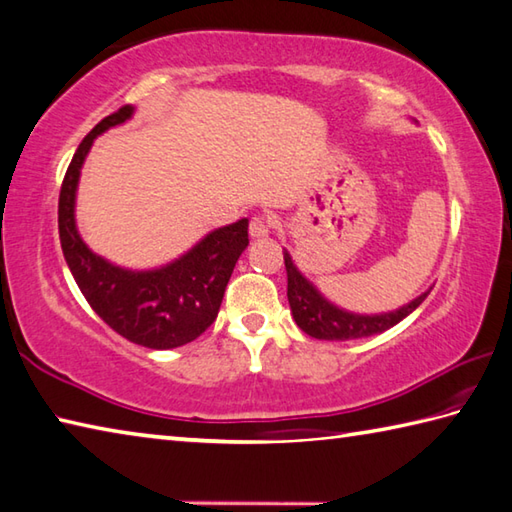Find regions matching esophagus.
<instances>
[{
	"label": "esophagus",
	"mask_w": 512,
	"mask_h": 512,
	"mask_svg": "<svg viewBox=\"0 0 512 512\" xmlns=\"http://www.w3.org/2000/svg\"><path fill=\"white\" fill-rule=\"evenodd\" d=\"M277 219L271 215H255L250 219V237L253 239H262L271 235V230L275 228Z\"/></svg>",
	"instance_id": "1"
}]
</instances>
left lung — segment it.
I'll return each mask as SVG.
<instances>
[{
	"mask_svg": "<svg viewBox=\"0 0 512 512\" xmlns=\"http://www.w3.org/2000/svg\"><path fill=\"white\" fill-rule=\"evenodd\" d=\"M284 266H286V277H288V304H291L293 318L306 336L318 338V340H356V338H367L376 336V333H383L392 329L394 324L407 318L412 311L418 309L427 293L418 295L416 300L410 304L401 306V309L380 313V315H358L351 311H342L336 304L324 300L318 288H315L306 277L297 271L291 255L284 250Z\"/></svg>",
	"mask_w": 512,
	"mask_h": 512,
	"instance_id": "left-lung-1",
	"label": "left lung"
}]
</instances>
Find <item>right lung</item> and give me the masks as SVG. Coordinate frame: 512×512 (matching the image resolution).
<instances>
[{
    "mask_svg": "<svg viewBox=\"0 0 512 512\" xmlns=\"http://www.w3.org/2000/svg\"><path fill=\"white\" fill-rule=\"evenodd\" d=\"M125 105L102 118L82 138L64 174L58 230L64 259L91 309L120 336L147 349H174L197 340L215 322L239 255L248 246V219L217 228L172 264L154 271H127L91 253L76 228L80 167L94 138L132 118Z\"/></svg>",
    "mask_w": 512,
    "mask_h": 512,
    "instance_id": "obj_1",
    "label": "right lung"
}]
</instances>
